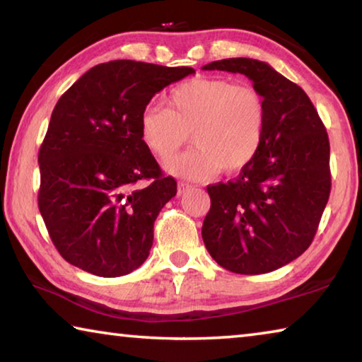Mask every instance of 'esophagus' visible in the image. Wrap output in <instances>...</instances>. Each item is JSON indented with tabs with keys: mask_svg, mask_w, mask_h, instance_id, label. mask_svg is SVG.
Segmentation results:
<instances>
[{
	"mask_svg": "<svg viewBox=\"0 0 362 362\" xmlns=\"http://www.w3.org/2000/svg\"><path fill=\"white\" fill-rule=\"evenodd\" d=\"M193 185L192 183H187V182H179V187H177V194H183L185 192H188V189H192Z\"/></svg>",
	"mask_w": 362,
	"mask_h": 362,
	"instance_id": "1",
	"label": "esophagus"
}]
</instances>
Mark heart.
I'll return each instance as SVG.
<instances>
[{
    "instance_id": "1",
    "label": "heart",
    "mask_w": 362,
    "mask_h": 362,
    "mask_svg": "<svg viewBox=\"0 0 362 362\" xmlns=\"http://www.w3.org/2000/svg\"><path fill=\"white\" fill-rule=\"evenodd\" d=\"M267 110L252 86L226 78L198 76L170 90L168 108L148 105L140 113V140L166 161L189 139L196 145L166 164L170 174L204 180L220 169L236 174L260 150Z\"/></svg>"
}]
</instances>
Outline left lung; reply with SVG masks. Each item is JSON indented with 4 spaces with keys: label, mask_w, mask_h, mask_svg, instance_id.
Returning <instances> with one entry per match:
<instances>
[{
    "label": "left lung",
    "mask_w": 362,
    "mask_h": 362,
    "mask_svg": "<svg viewBox=\"0 0 362 362\" xmlns=\"http://www.w3.org/2000/svg\"><path fill=\"white\" fill-rule=\"evenodd\" d=\"M203 70L241 73L265 102L260 150L236 179L207 187L203 241L220 267L273 272L310 247L330 194L329 137L310 97L255 59H223Z\"/></svg>",
    "instance_id": "left-lung-1"
}]
</instances>
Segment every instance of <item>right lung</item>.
I'll use <instances>...</instances> for the list:
<instances>
[{"mask_svg": "<svg viewBox=\"0 0 362 362\" xmlns=\"http://www.w3.org/2000/svg\"><path fill=\"white\" fill-rule=\"evenodd\" d=\"M194 73L136 60L95 65L60 97L38 153V207L64 259L102 278L146 260L159 211L177 193L139 134L140 113ZM150 180L145 189L138 183Z\"/></svg>", "mask_w": 362, "mask_h": 362, "instance_id": "1", "label": "right lung"}]
</instances>
